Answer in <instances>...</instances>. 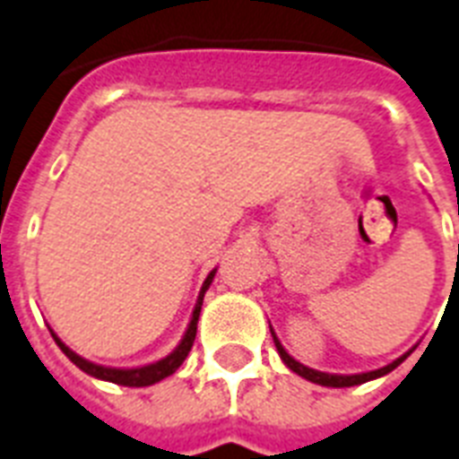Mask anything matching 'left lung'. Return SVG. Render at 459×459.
Listing matches in <instances>:
<instances>
[{
  "instance_id": "8db88e82",
  "label": "left lung",
  "mask_w": 459,
  "mask_h": 459,
  "mask_svg": "<svg viewBox=\"0 0 459 459\" xmlns=\"http://www.w3.org/2000/svg\"><path fill=\"white\" fill-rule=\"evenodd\" d=\"M273 332V329H270ZM273 339H274V346H277V351H280V358L284 360V365H287L291 372H296L299 377H303V379L313 381V384H320V386H332V388H343V386H358V384H365V381L369 379H377V377H384L388 375L391 369H395L398 365H401L405 358H408L410 353H405L403 358H398V360H394L391 365H386V368L381 369H372V372H362V375H327V372H317V369L313 368H306V365H300L299 360H293L291 355L284 351V346L280 343V339L274 336L273 332Z\"/></svg>"
}]
</instances>
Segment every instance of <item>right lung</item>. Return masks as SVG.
<instances>
[{
  "label": "right lung",
  "mask_w": 459,
  "mask_h": 459,
  "mask_svg": "<svg viewBox=\"0 0 459 459\" xmlns=\"http://www.w3.org/2000/svg\"><path fill=\"white\" fill-rule=\"evenodd\" d=\"M212 277H215V270L208 274L206 281H204V287H201L199 299H196V306H194L192 322H189V327H186L185 336H182V341H179V346L175 348L170 355H166L163 360L152 362V365H144V368L118 369V368H104V365H94V362L80 358L78 353H73L71 348L65 346L64 341L58 339L54 332H51V336H54V341L58 343V348H61V351L68 355V360H71L73 365H78V368L82 369V372H87L90 377H97V379H104V381H113V384H120V386H152V384H156V381L170 377L172 372H175V369H178L179 365L185 362V358L189 355V351H192L194 339H196V322H199L201 306H204V293H206L208 287H211Z\"/></svg>",
  "instance_id": "obj_1"
}]
</instances>
